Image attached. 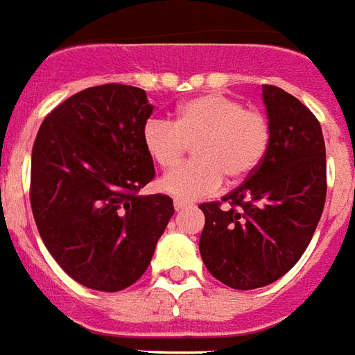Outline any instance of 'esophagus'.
<instances>
[{"label":"esophagus","instance_id":"esophagus-1","mask_svg":"<svg viewBox=\"0 0 355 355\" xmlns=\"http://www.w3.org/2000/svg\"><path fill=\"white\" fill-rule=\"evenodd\" d=\"M173 205H175V209H177V211H182V209H186V207H190L188 201H180V199H175Z\"/></svg>","mask_w":355,"mask_h":355}]
</instances>
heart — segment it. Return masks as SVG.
Wrapping results in <instances>:
<instances>
[{
    "label": "heart",
    "instance_id": "b5f03b06",
    "mask_svg": "<svg viewBox=\"0 0 355 355\" xmlns=\"http://www.w3.org/2000/svg\"><path fill=\"white\" fill-rule=\"evenodd\" d=\"M193 143L196 159L162 180L175 198H207L222 188L225 175H254L271 146V124L237 97L203 94L178 105L173 120L150 118L143 128L144 152L162 171L175 169Z\"/></svg>",
    "mask_w": 355,
    "mask_h": 355
}]
</instances>
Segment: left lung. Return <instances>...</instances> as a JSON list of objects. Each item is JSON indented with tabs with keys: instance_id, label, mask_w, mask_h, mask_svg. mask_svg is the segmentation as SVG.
<instances>
[{
	"instance_id": "obj_1",
	"label": "left lung",
	"mask_w": 355,
	"mask_h": 355,
	"mask_svg": "<svg viewBox=\"0 0 355 355\" xmlns=\"http://www.w3.org/2000/svg\"><path fill=\"white\" fill-rule=\"evenodd\" d=\"M263 101L271 124L263 164L222 201L199 205L205 214L199 239L205 267L235 290L271 284L297 263L327 193L318 118L278 86L263 84Z\"/></svg>"
}]
</instances>
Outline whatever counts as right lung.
I'll use <instances>...</instances> for the list:
<instances>
[{
	"instance_id": "1",
	"label": "right lung",
	"mask_w": 355,
	"mask_h": 355,
	"mask_svg": "<svg viewBox=\"0 0 355 355\" xmlns=\"http://www.w3.org/2000/svg\"><path fill=\"white\" fill-rule=\"evenodd\" d=\"M152 109L135 86L86 88L44 116L33 143L39 235L58 265L92 290L137 282L175 212L169 196H139L156 175L143 146Z\"/></svg>"
}]
</instances>
